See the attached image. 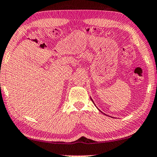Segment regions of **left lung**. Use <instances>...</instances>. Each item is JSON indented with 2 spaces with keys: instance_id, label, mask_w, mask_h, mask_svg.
I'll return each instance as SVG.
<instances>
[{
  "instance_id": "obj_1",
  "label": "left lung",
  "mask_w": 157,
  "mask_h": 157,
  "mask_svg": "<svg viewBox=\"0 0 157 157\" xmlns=\"http://www.w3.org/2000/svg\"><path fill=\"white\" fill-rule=\"evenodd\" d=\"M93 103H94V102H93Z\"/></svg>"
}]
</instances>
